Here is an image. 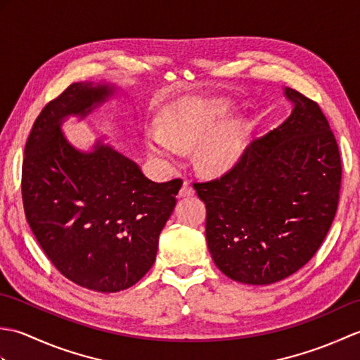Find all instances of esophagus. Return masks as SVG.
I'll return each instance as SVG.
<instances>
[{"mask_svg":"<svg viewBox=\"0 0 360 360\" xmlns=\"http://www.w3.org/2000/svg\"><path fill=\"white\" fill-rule=\"evenodd\" d=\"M192 195H195V188L192 187V184H190V181L186 179L184 184H182L179 190V196L184 198V196H192Z\"/></svg>","mask_w":360,"mask_h":360,"instance_id":"34e87169","label":"esophagus"}]
</instances>
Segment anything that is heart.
<instances>
[{
  "label": "heart",
  "instance_id": "obj_1",
  "mask_svg": "<svg viewBox=\"0 0 360 360\" xmlns=\"http://www.w3.org/2000/svg\"><path fill=\"white\" fill-rule=\"evenodd\" d=\"M229 105L212 98H195L173 106L164 116V129L151 127L147 131L150 151L164 162L181 156V148L203 141L198 147V160L207 170H223L241 153L243 128L238 120L217 127L227 116Z\"/></svg>",
  "mask_w": 360,
  "mask_h": 360
}]
</instances>
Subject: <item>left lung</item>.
Returning a JSON list of instances; mask_svg holds the SVG:
<instances>
[{
    "label": "left lung",
    "mask_w": 360,
    "mask_h": 360,
    "mask_svg": "<svg viewBox=\"0 0 360 360\" xmlns=\"http://www.w3.org/2000/svg\"><path fill=\"white\" fill-rule=\"evenodd\" d=\"M290 116L249 143L231 170L193 182L205 202V238L218 269L271 285L314 257L338 212L342 160L319 103L286 88Z\"/></svg>",
    "instance_id": "1"
}]
</instances>
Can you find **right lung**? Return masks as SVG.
Returning <instances> with one entry per match:
<instances>
[{"instance_id": "add662e5", "label": "right lung", "mask_w": 360, "mask_h": 360, "mask_svg": "<svg viewBox=\"0 0 360 360\" xmlns=\"http://www.w3.org/2000/svg\"><path fill=\"white\" fill-rule=\"evenodd\" d=\"M108 85L72 83L35 119L21 168L22 205L30 231L58 272L97 292L136 285L156 259L158 241L182 179L155 182L106 145L72 148L60 120L94 108Z\"/></svg>"}]
</instances>
